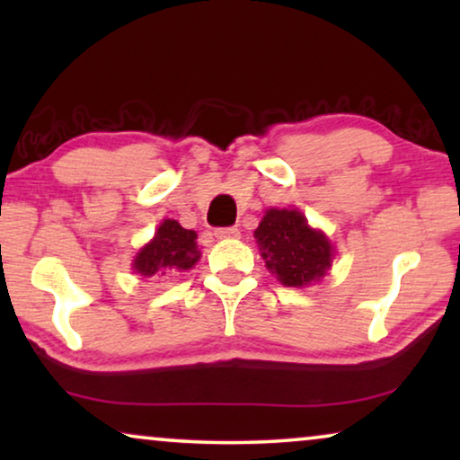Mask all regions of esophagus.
<instances>
[{"instance_id":"34e87169","label":"esophagus","mask_w":460,"mask_h":460,"mask_svg":"<svg viewBox=\"0 0 460 460\" xmlns=\"http://www.w3.org/2000/svg\"><path fill=\"white\" fill-rule=\"evenodd\" d=\"M213 234H216V238H219V241H228V238L241 236V230L232 226V228H217L216 232H213Z\"/></svg>"}]
</instances>
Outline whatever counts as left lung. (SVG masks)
I'll return each mask as SVG.
<instances>
[{"instance_id":"obj_1","label":"left lung","mask_w":460,"mask_h":460,"mask_svg":"<svg viewBox=\"0 0 460 460\" xmlns=\"http://www.w3.org/2000/svg\"><path fill=\"white\" fill-rule=\"evenodd\" d=\"M253 236L266 268L285 287H307L331 270V241L297 209H268Z\"/></svg>"}]
</instances>
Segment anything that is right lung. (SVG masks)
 Masks as SVG:
<instances>
[{
    "label": "right lung",
    "mask_w": 460,
    "mask_h": 460,
    "mask_svg": "<svg viewBox=\"0 0 460 460\" xmlns=\"http://www.w3.org/2000/svg\"><path fill=\"white\" fill-rule=\"evenodd\" d=\"M199 260L197 232L181 228L175 219H163L155 238L140 249L131 268L144 279H167L194 268Z\"/></svg>",
    "instance_id": "1"
}]
</instances>
